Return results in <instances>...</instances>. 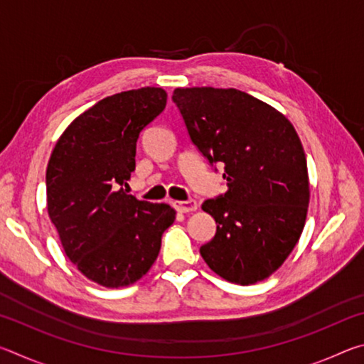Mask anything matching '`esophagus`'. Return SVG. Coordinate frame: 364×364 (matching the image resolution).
I'll return each instance as SVG.
<instances>
[{
    "mask_svg": "<svg viewBox=\"0 0 364 364\" xmlns=\"http://www.w3.org/2000/svg\"><path fill=\"white\" fill-rule=\"evenodd\" d=\"M173 205L178 212L181 213H189L197 210V202L194 199H188V200H175Z\"/></svg>",
    "mask_w": 364,
    "mask_h": 364,
    "instance_id": "1",
    "label": "esophagus"
}]
</instances>
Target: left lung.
Listing matches in <instances>:
<instances>
[{"mask_svg":"<svg viewBox=\"0 0 364 364\" xmlns=\"http://www.w3.org/2000/svg\"><path fill=\"white\" fill-rule=\"evenodd\" d=\"M171 100L202 156L225 165L226 193L202 204L217 223L202 258L236 284L267 279L306 220L310 183L297 132L279 110L234 88H176Z\"/></svg>","mask_w":364,"mask_h":364,"instance_id":"left-lung-1","label":"left lung"}]
</instances>
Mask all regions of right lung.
<instances>
[{
	"label": "right lung",
	"instance_id": "add662e5",
	"mask_svg": "<svg viewBox=\"0 0 364 364\" xmlns=\"http://www.w3.org/2000/svg\"><path fill=\"white\" fill-rule=\"evenodd\" d=\"M165 104V90L154 86L104 97L65 128L48 162L49 218L69 260L100 286L143 278L175 221L168 204L139 200L122 188L136 165L141 130Z\"/></svg>",
	"mask_w": 364,
	"mask_h": 364
}]
</instances>
